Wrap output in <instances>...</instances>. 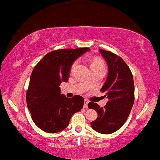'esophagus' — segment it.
Segmentation results:
<instances>
[{"instance_id": "esophagus-1", "label": "esophagus", "mask_w": 160, "mask_h": 160, "mask_svg": "<svg viewBox=\"0 0 160 160\" xmlns=\"http://www.w3.org/2000/svg\"><path fill=\"white\" fill-rule=\"evenodd\" d=\"M88 101L87 99H85L84 100V104H83V107H84L85 108H88Z\"/></svg>"}]
</instances>
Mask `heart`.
Masks as SVG:
<instances>
[{
  "label": "heart",
  "instance_id": "heart-1",
  "mask_svg": "<svg viewBox=\"0 0 160 160\" xmlns=\"http://www.w3.org/2000/svg\"><path fill=\"white\" fill-rule=\"evenodd\" d=\"M76 65V63H74L72 65V67H74ZM91 67H99V68H104V64L103 62L101 61V60H95L92 62L91 65Z\"/></svg>",
  "mask_w": 160,
  "mask_h": 160
}]
</instances>
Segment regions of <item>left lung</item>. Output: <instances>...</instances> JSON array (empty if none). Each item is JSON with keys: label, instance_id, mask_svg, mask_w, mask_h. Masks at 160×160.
Here are the masks:
<instances>
[{"label": "left lung", "instance_id": "1", "mask_svg": "<svg viewBox=\"0 0 160 160\" xmlns=\"http://www.w3.org/2000/svg\"><path fill=\"white\" fill-rule=\"evenodd\" d=\"M108 64V74L101 88L108 101L103 108L90 102L89 108L97 112L98 118L91 126L101 134L117 131L126 121L135 100V86L131 71L121 57L110 51L99 49Z\"/></svg>", "mask_w": 160, "mask_h": 160}]
</instances>
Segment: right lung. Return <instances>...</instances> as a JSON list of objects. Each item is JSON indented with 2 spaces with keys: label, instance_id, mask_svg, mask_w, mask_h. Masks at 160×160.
Returning a JSON list of instances; mask_svg holds the SVG:
<instances>
[{
  "label": "right lung",
  "instance_id": "right-lung-1",
  "mask_svg": "<svg viewBox=\"0 0 160 160\" xmlns=\"http://www.w3.org/2000/svg\"><path fill=\"white\" fill-rule=\"evenodd\" d=\"M89 50L88 48L54 50L47 54L33 69L26 101L33 122L43 131H62L68 126L72 115L82 109V96L67 98L61 94L59 86L68 81L75 60Z\"/></svg>",
  "mask_w": 160,
  "mask_h": 160
}]
</instances>
